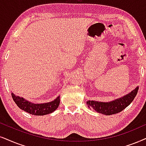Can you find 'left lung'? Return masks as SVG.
Segmentation results:
<instances>
[{
	"label": "left lung",
	"mask_w": 146,
	"mask_h": 146,
	"mask_svg": "<svg viewBox=\"0 0 146 146\" xmlns=\"http://www.w3.org/2000/svg\"><path fill=\"white\" fill-rule=\"evenodd\" d=\"M138 92V87L135 89L119 99H117L112 102H102L97 101H88L87 104L89 108L94 109L99 113L105 115H111L121 112L133 102Z\"/></svg>",
	"instance_id": "8db88e82"
}]
</instances>
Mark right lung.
I'll return each instance as SVG.
<instances>
[{"mask_svg":"<svg viewBox=\"0 0 146 146\" xmlns=\"http://www.w3.org/2000/svg\"><path fill=\"white\" fill-rule=\"evenodd\" d=\"M11 95L14 102L19 108L32 115L42 116L51 113L57 109L60 103V96H58L54 101L50 102L44 104H33L23 99V98L16 96L13 93Z\"/></svg>","mask_w":146,"mask_h":146,"instance_id":"right-lung-1","label":"right lung"}]
</instances>
